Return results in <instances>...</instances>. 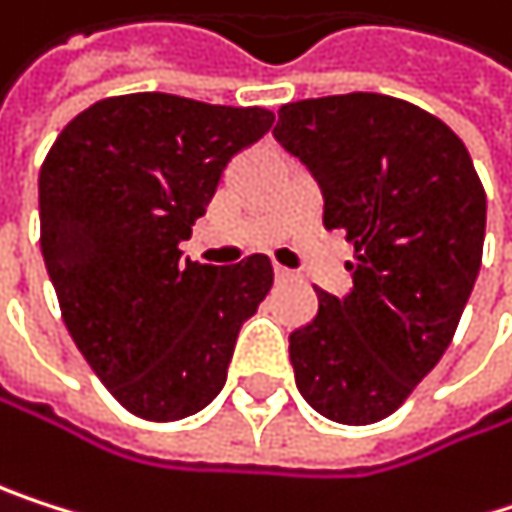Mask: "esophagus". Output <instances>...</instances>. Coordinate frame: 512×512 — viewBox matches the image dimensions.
<instances>
[{
    "label": "esophagus",
    "instance_id": "1",
    "mask_svg": "<svg viewBox=\"0 0 512 512\" xmlns=\"http://www.w3.org/2000/svg\"><path fill=\"white\" fill-rule=\"evenodd\" d=\"M273 273H276V282H291V279H294V273H291L288 267H279V264H276Z\"/></svg>",
    "mask_w": 512,
    "mask_h": 512
}]
</instances>
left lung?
Instances as JSON below:
<instances>
[{"mask_svg":"<svg viewBox=\"0 0 512 512\" xmlns=\"http://www.w3.org/2000/svg\"><path fill=\"white\" fill-rule=\"evenodd\" d=\"M273 137L324 194V227L354 242L345 297L291 333L297 390L327 420L390 417L438 366L474 291L486 191L465 143L402 98L351 92L294 101Z\"/></svg>","mask_w":512,"mask_h":512,"instance_id":"8db88e82","label":"left lung"}]
</instances>
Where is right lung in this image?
<instances>
[{"instance_id":"1","label":"right lung","mask_w":512,"mask_h":512,"mask_svg":"<svg viewBox=\"0 0 512 512\" xmlns=\"http://www.w3.org/2000/svg\"><path fill=\"white\" fill-rule=\"evenodd\" d=\"M270 128L261 107L134 92L74 116L41 164V254L62 321L143 420L191 417L221 393L239 327L273 288L264 254L212 267L179 251L227 161Z\"/></svg>"}]
</instances>
